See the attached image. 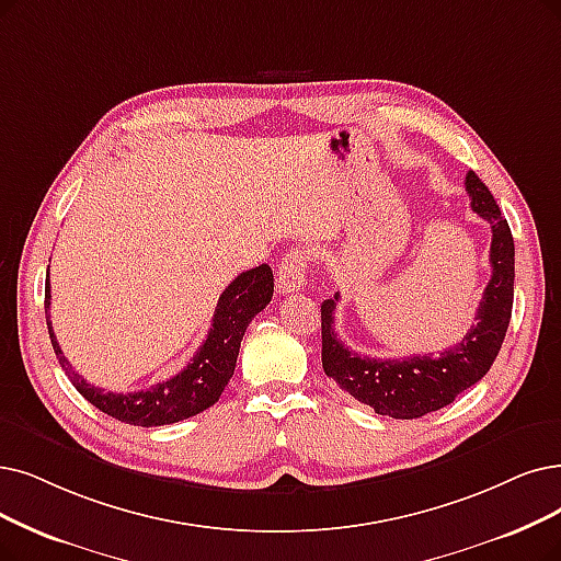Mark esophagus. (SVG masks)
Here are the masks:
<instances>
[{
	"label": "esophagus",
	"instance_id": "34e87169",
	"mask_svg": "<svg viewBox=\"0 0 561 561\" xmlns=\"http://www.w3.org/2000/svg\"><path fill=\"white\" fill-rule=\"evenodd\" d=\"M306 280V255L301 251H289L278 264L276 289L278 295L299 293Z\"/></svg>",
	"mask_w": 561,
	"mask_h": 561
}]
</instances>
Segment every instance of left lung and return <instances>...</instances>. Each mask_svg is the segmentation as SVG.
<instances>
[{
	"mask_svg": "<svg viewBox=\"0 0 561 561\" xmlns=\"http://www.w3.org/2000/svg\"><path fill=\"white\" fill-rule=\"evenodd\" d=\"M465 188L472 197V209L490 222L492 276L483 289L477 324L462 335L460 343L446 347L439 356H362L352 352L333 331V310L341 295L322 304V368L343 391L370 405L377 414L419 419L446 408L490 370L504 343L515 278L511 228L495 197L472 170L465 176Z\"/></svg>",
	"mask_w": 561,
	"mask_h": 561,
	"instance_id": "left-lung-1",
	"label": "left lung"
}]
</instances>
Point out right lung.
Here are the masks:
<instances>
[{
  "mask_svg": "<svg viewBox=\"0 0 561 561\" xmlns=\"http://www.w3.org/2000/svg\"><path fill=\"white\" fill-rule=\"evenodd\" d=\"M272 266L260 264L255 268H249V272L239 274L226 289H222L207 341L199 345V350L191 358V364L182 373L165 379V382L130 393H112L89 385L87 379L78 375L69 366V362H66V356L55 339L48 312L50 274L46 276V320L50 343L59 364L66 370V375H69L73 387L82 393V398H87L94 408H99L112 419H119L130 425H142V428H153V425L184 421L214 405L222 389L228 387L230 377L234 375L245 327H249L257 312L272 301Z\"/></svg>",
  "mask_w": 561,
  "mask_h": 561,
  "instance_id": "add662e5",
  "label": "right lung"
}]
</instances>
